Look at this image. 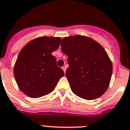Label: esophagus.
Returning <instances> with one entry per match:
<instances>
[{"mask_svg":"<svg viewBox=\"0 0 130 130\" xmlns=\"http://www.w3.org/2000/svg\"><path fill=\"white\" fill-rule=\"evenodd\" d=\"M62 69H63V70L64 71V73H65V71H66V67H65V66H63V67H62Z\"/></svg>","mask_w":130,"mask_h":130,"instance_id":"esophagus-1","label":"esophagus"}]
</instances>
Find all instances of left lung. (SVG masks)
<instances>
[{
	"label": "left lung",
	"mask_w": 130,
	"mask_h": 130,
	"mask_svg": "<svg viewBox=\"0 0 130 130\" xmlns=\"http://www.w3.org/2000/svg\"><path fill=\"white\" fill-rule=\"evenodd\" d=\"M61 50L68 56L66 77L72 92L86 100L102 96L109 87L113 71L103 46L92 38L77 35L62 40Z\"/></svg>",
	"instance_id": "left-lung-1"
}]
</instances>
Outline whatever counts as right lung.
<instances>
[{"mask_svg":"<svg viewBox=\"0 0 130 130\" xmlns=\"http://www.w3.org/2000/svg\"><path fill=\"white\" fill-rule=\"evenodd\" d=\"M60 38L40 37L31 40L20 51L14 67L19 88L31 98H39L52 92L64 75L57 65L53 51L59 48Z\"/></svg>","mask_w":130,"mask_h":130,"instance_id":"right-lung-1","label":"right lung"}]
</instances>
